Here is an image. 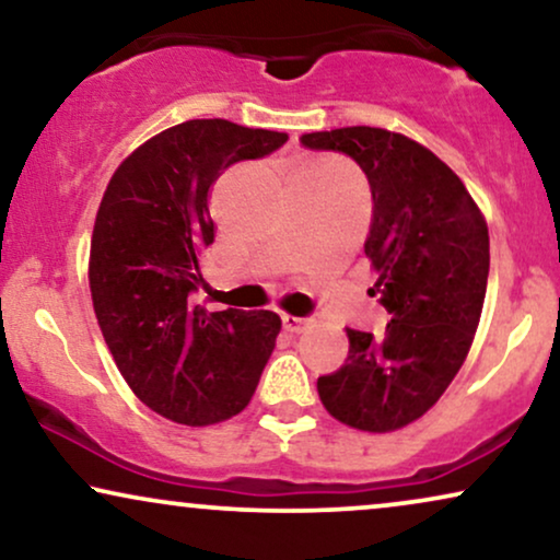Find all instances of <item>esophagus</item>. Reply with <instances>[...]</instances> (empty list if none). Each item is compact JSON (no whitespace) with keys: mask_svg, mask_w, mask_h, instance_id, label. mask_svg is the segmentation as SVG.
Returning a JSON list of instances; mask_svg holds the SVG:
<instances>
[{"mask_svg":"<svg viewBox=\"0 0 560 560\" xmlns=\"http://www.w3.org/2000/svg\"><path fill=\"white\" fill-rule=\"evenodd\" d=\"M311 324V318H301V316H282V329H285L288 334H301L306 331Z\"/></svg>","mask_w":560,"mask_h":560,"instance_id":"34e87169","label":"esophagus"}]
</instances>
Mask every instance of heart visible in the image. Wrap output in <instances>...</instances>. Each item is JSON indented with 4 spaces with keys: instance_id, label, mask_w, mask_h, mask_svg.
Segmentation results:
<instances>
[{
    "instance_id": "1",
    "label": "heart",
    "mask_w": 560,
    "mask_h": 560,
    "mask_svg": "<svg viewBox=\"0 0 560 560\" xmlns=\"http://www.w3.org/2000/svg\"><path fill=\"white\" fill-rule=\"evenodd\" d=\"M303 172H339L331 162H311L303 166Z\"/></svg>"
}]
</instances>
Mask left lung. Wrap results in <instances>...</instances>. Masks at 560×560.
<instances>
[{"label": "left lung", "mask_w": 560, "mask_h": 560, "mask_svg": "<svg viewBox=\"0 0 560 560\" xmlns=\"http://www.w3.org/2000/svg\"><path fill=\"white\" fill-rule=\"evenodd\" d=\"M301 141L342 151L368 174L365 257L390 314L381 339L347 329L350 354L318 377V398L352 430L396 432L440 401L468 358L489 280V226L463 179L409 136L352 126Z\"/></svg>", "instance_id": "8db88e82"}]
</instances>
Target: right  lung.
I'll return each instance as SVG.
<instances>
[{
  "instance_id": "1",
  "label": "right lung",
  "mask_w": 560,
  "mask_h": 560,
  "mask_svg": "<svg viewBox=\"0 0 560 560\" xmlns=\"http://www.w3.org/2000/svg\"><path fill=\"white\" fill-rule=\"evenodd\" d=\"M285 133L187 120L141 143L107 183L90 244V293L130 390L177 424L208 427L246 409L275 350L272 311H206L190 293L213 244L210 187L267 156Z\"/></svg>"
}]
</instances>
